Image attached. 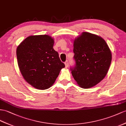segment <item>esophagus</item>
<instances>
[{"label": "esophagus", "instance_id": "1", "mask_svg": "<svg viewBox=\"0 0 126 126\" xmlns=\"http://www.w3.org/2000/svg\"><path fill=\"white\" fill-rule=\"evenodd\" d=\"M65 64L66 67H68V60H67V61H65Z\"/></svg>", "mask_w": 126, "mask_h": 126}]
</instances>
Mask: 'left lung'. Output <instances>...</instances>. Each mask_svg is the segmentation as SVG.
<instances>
[{"label":"left lung","mask_w":126,"mask_h":126,"mask_svg":"<svg viewBox=\"0 0 126 126\" xmlns=\"http://www.w3.org/2000/svg\"><path fill=\"white\" fill-rule=\"evenodd\" d=\"M75 64L70 68L79 87L91 88L105 77L111 65L112 54L105 40L84 32L74 42Z\"/></svg>","instance_id":"1"}]
</instances>
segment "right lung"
I'll list each match as a JSON object with an SVG mask.
<instances>
[{"label":"right lung","instance_id":"add662e5","mask_svg":"<svg viewBox=\"0 0 126 126\" xmlns=\"http://www.w3.org/2000/svg\"><path fill=\"white\" fill-rule=\"evenodd\" d=\"M54 40L47 35L28 37L18 46V66L24 79L38 89L54 83L65 65L53 48Z\"/></svg>","mask_w":126,"mask_h":126}]
</instances>
